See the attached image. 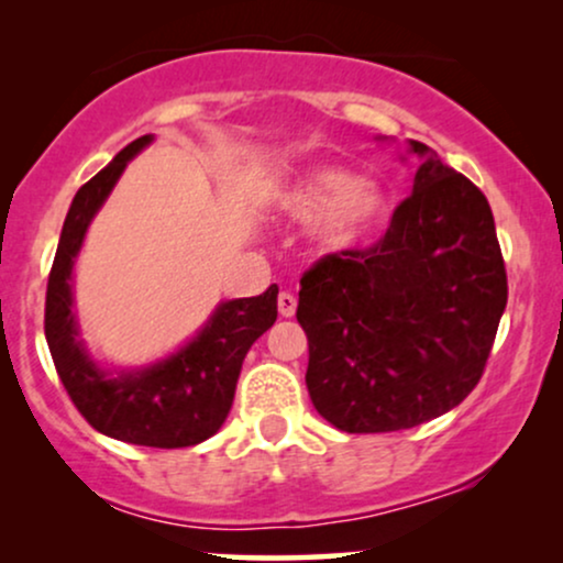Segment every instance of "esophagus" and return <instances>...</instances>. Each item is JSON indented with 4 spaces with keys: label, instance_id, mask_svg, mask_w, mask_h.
<instances>
[{
    "label": "esophagus",
    "instance_id": "obj_1",
    "mask_svg": "<svg viewBox=\"0 0 563 563\" xmlns=\"http://www.w3.org/2000/svg\"><path fill=\"white\" fill-rule=\"evenodd\" d=\"M277 309H280L283 318H294V312H296V296L288 294V290H283V294L277 296Z\"/></svg>",
    "mask_w": 563,
    "mask_h": 563
}]
</instances>
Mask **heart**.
<instances>
[{"label": "heart", "mask_w": 563, "mask_h": 563, "mask_svg": "<svg viewBox=\"0 0 563 563\" xmlns=\"http://www.w3.org/2000/svg\"><path fill=\"white\" fill-rule=\"evenodd\" d=\"M275 209L290 222H314L312 238L325 254H346L380 228L389 214V192L378 179L320 164L283 185Z\"/></svg>", "instance_id": "obj_1"}]
</instances>
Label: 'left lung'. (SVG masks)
<instances>
[{
  "label": "left lung",
  "mask_w": 563,
  "mask_h": 563,
  "mask_svg": "<svg viewBox=\"0 0 563 563\" xmlns=\"http://www.w3.org/2000/svg\"><path fill=\"white\" fill-rule=\"evenodd\" d=\"M412 196L363 251L331 254L301 277L314 410L346 434L444 416L479 384L508 301L493 209L423 142Z\"/></svg>",
  "instance_id": "obj_1"
}]
</instances>
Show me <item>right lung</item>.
I'll use <instances>...</instances> for the list:
<instances>
[{
	"instance_id": "1",
	"label": "right lung",
	"mask_w": 563,
	"mask_h": 563,
	"mask_svg": "<svg viewBox=\"0 0 563 563\" xmlns=\"http://www.w3.org/2000/svg\"><path fill=\"white\" fill-rule=\"evenodd\" d=\"M156 140L129 142L102 172L79 187L47 283L44 335L68 397L100 434L142 448H192L222 429L251 344L277 320V286L251 299L219 301L203 328L172 352L142 367H106L84 346L74 314V264L89 224L126 164Z\"/></svg>"
}]
</instances>
